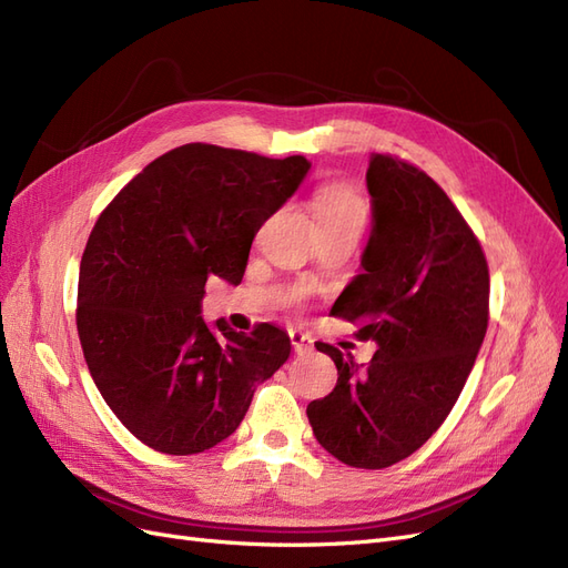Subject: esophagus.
Instances as JSON below:
<instances>
[{
  "instance_id": "obj_1",
  "label": "esophagus",
  "mask_w": 568,
  "mask_h": 568,
  "mask_svg": "<svg viewBox=\"0 0 568 568\" xmlns=\"http://www.w3.org/2000/svg\"><path fill=\"white\" fill-rule=\"evenodd\" d=\"M288 338H291V346H294V351L296 353H307V351H313V338L307 336V334H303V332H288Z\"/></svg>"
}]
</instances>
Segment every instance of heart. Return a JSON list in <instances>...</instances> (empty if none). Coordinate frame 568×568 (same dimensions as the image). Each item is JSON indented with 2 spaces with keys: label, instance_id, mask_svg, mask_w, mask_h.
Segmentation results:
<instances>
[{
  "label": "heart",
  "instance_id": "heart-1",
  "mask_svg": "<svg viewBox=\"0 0 568 568\" xmlns=\"http://www.w3.org/2000/svg\"><path fill=\"white\" fill-rule=\"evenodd\" d=\"M313 211L320 230H355L363 232L369 217L365 196L346 182L322 186L315 194Z\"/></svg>",
  "mask_w": 568,
  "mask_h": 568
}]
</instances>
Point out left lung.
<instances>
[{"label": "left lung", "mask_w": 568, "mask_h": 568, "mask_svg": "<svg viewBox=\"0 0 568 568\" xmlns=\"http://www.w3.org/2000/svg\"><path fill=\"white\" fill-rule=\"evenodd\" d=\"M372 234L363 274L332 315L357 324L376 353L363 369L315 343L338 369L329 395L307 405L322 448L357 469L409 457L450 415L488 329L484 248L448 194L424 170L388 153L367 168Z\"/></svg>", "instance_id": "obj_1"}]
</instances>
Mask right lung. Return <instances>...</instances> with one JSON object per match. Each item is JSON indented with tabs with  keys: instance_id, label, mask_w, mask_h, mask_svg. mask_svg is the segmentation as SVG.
I'll return each instance as SVG.
<instances>
[{
	"instance_id": "right-lung-1",
	"label": "right lung",
	"mask_w": 568,
	"mask_h": 568,
	"mask_svg": "<svg viewBox=\"0 0 568 568\" xmlns=\"http://www.w3.org/2000/svg\"><path fill=\"white\" fill-rule=\"evenodd\" d=\"M311 170L184 144L151 161L99 215L82 253L78 336L101 398L165 455H196L242 424L255 386L291 355L280 326L246 336L201 315L211 274L239 284L253 236Z\"/></svg>"
}]
</instances>
